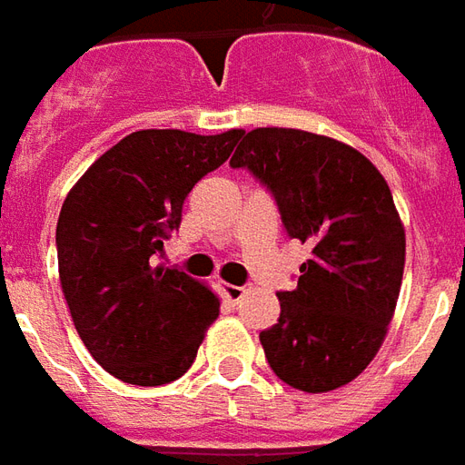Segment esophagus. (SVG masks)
Instances as JSON below:
<instances>
[{"label":"esophagus","instance_id":"esophagus-1","mask_svg":"<svg viewBox=\"0 0 465 465\" xmlns=\"http://www.w3.org/2000/svg\"><path fill=\"white\" fill-rule=\"evenodd\" d=\"M223 294L228 297L230 302L237 304L245 297V287H237V284H223Z\"/></svg>","mask_w":465,"mask_h":465}]
</instances>
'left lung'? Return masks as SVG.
Segmentation results:
<instances>
[{"mask_svg":"<svg viewBox=\"0 0 465 465\" xmlns=\"http://www.w3.org/2000/svg\"><path fill=\"white\" fill-rule=\"evenodd\" d=\"M245 168L277 203L287 235L312 245L280 320L260 331L284 384L322 394L357 379L386 337L404 277L406 237L384 175L327 135L297 128L242 134Z\"/></svg>","mask_w":465,"mask_h":465,"instance_id":"left-lung-1","label":"left lung"}]
</instances>
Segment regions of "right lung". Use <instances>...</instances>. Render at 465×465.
<instances>
[{
	"instance_id": "obj_1",
	"label": "right lung",
	"mask_w": 465,
	"mask_h": 465,
	"mask_svg": "<svg viewBox=\"0 0 465 465\" xmlns=\"http://www.w3.org/2000/svg\"><path fill=\"white\" fill-rule=\"evenodd\" d=\"M240 135L135 131L61 205L56 255L71 320L91 357L125 384L181 379L220 314L205 284L158 257L193 185L228 161Z\"/></svg>"
}]
</instances>
